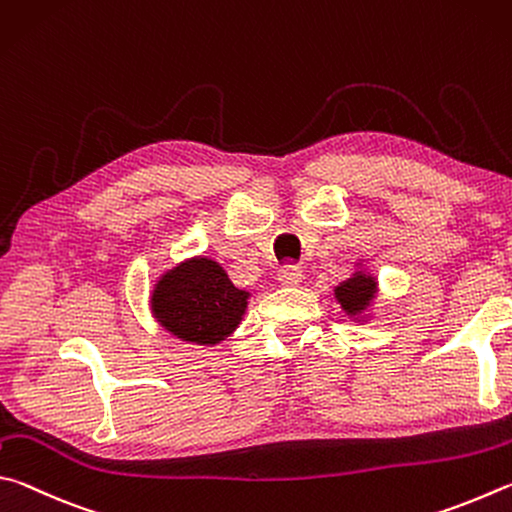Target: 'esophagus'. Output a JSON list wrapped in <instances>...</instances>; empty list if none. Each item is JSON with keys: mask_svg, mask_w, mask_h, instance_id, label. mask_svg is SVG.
<instances>
[{"mask_svg": "<svg viewBox=\"0 0 512 512\" xmlns=\"http://www.w3.org/2000/svg\"><path fill=\"white\" fill-rule=\"evenodd\" d=\"M303 274H301V267H294V265H285L279 270V283L285 285V288H297L301 283Z\"/></svg>", "mask_w": 512, "mask_h": 512, "instance_id": "obj_1", "label": "esophagus"}]
</instances>
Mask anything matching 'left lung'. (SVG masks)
Wrapping results in <instances>:
<instances>
[{
	"label": "left lung",
	"instance_id": "8db88e82",
	"mask_svg": "<svg viewBox=\"0 0 512 512\" xmlns=\"http://www.w3.org/2000/svg\"><path fill=\"white\" fill-rule=\"evenodd\" d=\"M375 288H378V283H375L373 276H366L360 272L351 276L348 281H344L342 285H337L335 297L339 303H342L346 315H357V312H362L366 306H369L375 294Z\"/></svg>",
	"mask_w": 512,
	"mask_h": 512
}]
</instances>
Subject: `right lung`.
<instances>
[{"label": "right lung", "mask_w": 512, "mask_h": 512, "mask_svg": "<svg viewBox=\"0 0 512 512\" xmlns=\"http://www.w3.org/2000/svg\"><path fill=\"white\" fill-rule=\"evenodd\" d=\"M247 299L249 292L238 290L218 263L195 258L161 276L152 312L182 342L218 344L238 328Z\"/></svg>", "instance_id": "right-lung-1"}]
</instances>
